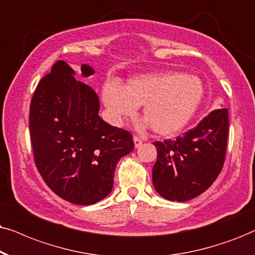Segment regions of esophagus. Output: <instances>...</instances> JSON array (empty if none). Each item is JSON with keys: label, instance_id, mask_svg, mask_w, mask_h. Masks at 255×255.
Returning <instances> with one entry per match:
<instances>
[{"label": "esophagus", "instance_id": "34e87169", "mask_svg": "<svg viewBox=\"0 0 255 255\" xmlns=\"http://www.w3.org/2000/svg\"><path fill=\"white\" fill-rule=\"evenodd\" d=\"M133 141H134V146H135V148H140L141 146H142V141H141L138 137L134 136V137H133Z\"/></svg>", "mask_w": 255, "mask_h": 255}]
</instances>
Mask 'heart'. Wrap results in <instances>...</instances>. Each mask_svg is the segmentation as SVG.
<instances>
[{"instance_id": "1", "label": "heart", "mask_w": 255, "mask_h": 255, "mask_svg": "<svg viewBox=\"0 0 255 255\" xmlns=\"http://www.w3.org/2000/svg\"><path fill=\"white\" fill-rule=\"evenodd\" d=\"M204 85L198 76L178 72L147 73L131 77L122 88L106 82L102 101L108 120L122 126L142 107L141 127H151L159 136H173L191 122L204 99Z\"/></svg>"}]
</instances>
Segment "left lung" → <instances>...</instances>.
Wrapping results in <instances>:
<instances>
[{
	"label": "left lung",
	"instance_id": "8db88e82",
	"mask_svg": "<svg viewBox=\"0 0 255 255\" xmlns=\"http://www.w3.org/2000/svg\"><path fill=\"white\" fill-rule=\"evenodd\" d=\"M228 136V111L212 112L176 140L154 142L157 150L153 185L170 201H188L211 187L224 166Z\"/></svg>",
	"mask_w": 255,
	"mask_h": 255
}]
</instances>
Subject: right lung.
<instances>
[{"instance_id": "1", "label": "right lung", "mask_w": 255, "mask_h": 255, "mask_svg": "<svg viewBox=\"0 0 255 255\" xmlns=\"http://www.w3.org/2000/svg\"><path fill=\"white\" fill-rule=\"evenodd\" d=\"M95 73L81 64V75ZM57 61L38 83L30 104L29 129L35 163L47 186L66 201L93 205L112 192L121 157L134 149L129 131L99 117L94 89Z\"/></svg>"}]
</instances>
